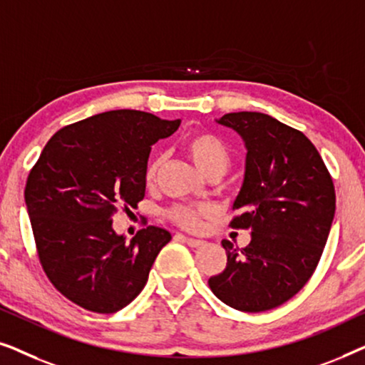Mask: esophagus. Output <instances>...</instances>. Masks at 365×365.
<instances>
[{
	"mask_svg": "<svg viewBox=\"0 0 365 365\" xmlns=\"http://www.w3.org/2000/svg\"><path fill=\"white\" fill-rule=\"evenodd\" d=\"M178 237H179V239H182V241L186 242L187 246H191V247H199V246H202V244H204V241H201V239H192V237H186V236H181V234H179Z\"/></svg>",
	"mask_w": 365,
	"mask_h": 365,
	"instance_id": "esophagus-1",
	"label": "esophagus"
}]
</instances>
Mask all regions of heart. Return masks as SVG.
<instances>
[{"label": "heart", "mask_w": 365, "mask_h": 365, "mask_svg": "<svg viewBox=\"0 0 365 365\" xmlns=\"http://www.w3.org/2000/svg\"><path fill=\"white\" fill-rule=\"evenodd\" d=\"M184 149L192 159L194 164L206 174L211 173H224L231 164V151L227 144L222 141L217 134L211 131H192L184 139ZM163 168V158L159 156L149 163V166L144 173V179L148 184L156 181L159 171ZM211 212V206L207 204H174L168 209L166 216L174 224L184 229H197L201 226V219L206 214Z\"/></svg>", "instance_id": "heart-1"}]
</instances>
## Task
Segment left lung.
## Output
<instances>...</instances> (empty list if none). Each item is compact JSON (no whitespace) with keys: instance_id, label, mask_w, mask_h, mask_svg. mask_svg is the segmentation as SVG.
<instances>
[{"instance_id":"8db88e82","label":"left lung","mask_w":365,"mask_h":365,"mask_svg":"<svg viewBox=\"0 0 365 365\" xmlns=\"http://www.w3.org/2000/svg\"><path fill=\"white\" fill-rule=\"evenodd\" d=\"M241 134L246 174L229 226L249 229L244 249L224 239L226 269L211 291L229 307L262 312L296 296L316 271L334 212L336 189L316 146L262 113H229L217 121Z\"/></svg>"}]
</instances>
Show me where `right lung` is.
<instances>
[{"mask_svg": "<svg viewBox=\"0 0 365 365\" xmlns=\"http://www.w3.org/2000/svg\"><path fill=\"white\" fill-rule=\"evenodd\" d=\"M179 124L136 109L96 114L59 129L29 171L24 201L39 262L79 307H126L171 241L166 229L148 226L128 244L113 231V217L143 201L151 146Z\"/></svg>", "mask_w": 365, "mask_h": 365, "instance_id": "add662e5", "label": "right lung"}]
</instances>
